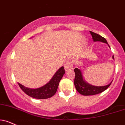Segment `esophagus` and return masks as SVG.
<instances>
[{"label":"esophagus","mask_w":125,"mask_h":125,"mask_svg":"<svg viewBox=\"0 0 125 125\" xmlns=\"http://www.w3.org/2000/svg\"><path fill=\"white\" fill-rule=\"evenodd\" d=\"M64 69H65V71L66 72L67 70H70V69H72L73 67V64H72V62L70 61H66V62L64 63Z\"/></svg>","instance_id":"34e87169"}]
</instances>
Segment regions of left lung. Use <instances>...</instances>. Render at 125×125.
Returning a JSON list of instances; mask_svg holds the SVG:
<instances>
[{
	"label": "left lung",
	"instance_id": "8db88e82",
	"mask_svg": "<svg viewBox=\"0 0 125 125\" xmlns=\"http://www.w3.org/2000/svg\"><path fill=\"white\" fill-rule=\"evenodd\" d=\"M90 34H91L93 37V40L94 42L100 41L102 42L106 43L108 45V43L104 37H102L98 34L93 32L92 31H90ZM109 46V45H108ZM110 48V46H109ZM112 58L114 59V55L112 56ZM74 71L75 72V78L74 81V84L77 91L80 94L83 95H93L95 94H100V93L103 92L104 91L107 89L109 85L111 84L112 82L109 84L105 85V86H94V85H91L87 83L83 79L82 73L80 69L78 68H75Z\"/></svg>",
	"mask_w": 125,
	"mask_h": 125
}]
</instances>
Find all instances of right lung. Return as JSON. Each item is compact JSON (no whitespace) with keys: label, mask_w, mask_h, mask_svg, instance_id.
<instances>
[{"label":"right lung","mask_w":125,"mask_h":125,"mask_svg":"<svg viewBox=\"0 0 125 125\" xmlns=\"http://www.w3.org/2000/svg\"><path fill=\"white\" fill-rule=\"evenodd\" d=\"M64 73L65 70L64 67H61L55 73L51 80L47 84L40 88L32 89L25 87L19 83H18V84L19 85L21 89L30 97L37 99L49 98L55 94L58 89L59 83Z\"/></svg>","instance_id":"1"}]
</instances>
